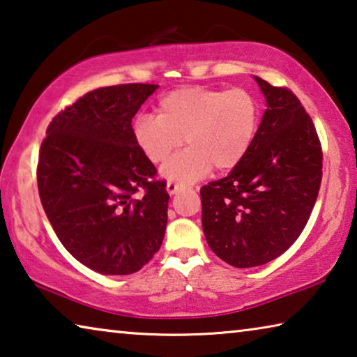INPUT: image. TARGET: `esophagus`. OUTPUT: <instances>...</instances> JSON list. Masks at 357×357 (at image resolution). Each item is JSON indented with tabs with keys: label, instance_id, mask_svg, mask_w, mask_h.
I'll list each match as a JSON object with an SVG mask.
<instances>
[{
	"label": "esophagus",
	"instance_id": "1",
	"mask_svg": "<svg viewBox=\"0 0 357 357\" xmlns=\"http://www.w3.org/2000/svg\"><path fill=\"white\" fill-rule=\"evenodd\" d=\"M166 188H167V193L169 195H175L180 188H182V185L177 183V182H167Z\"/></svg>",
	"mask_w": 357,
	"mask_h": 357
}]
</instances>
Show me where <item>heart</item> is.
Returning <instances> with one entry per match:
<instances>
[{
	"mask_svg": "<svg viewBox=\"0 0 357 357\" xmlns=\"http://www.w3.org/2000/svg\"><path fill=\"white\" fill-rule=\"evenodd\" d=\"M158 116L139 114L132 126L137 145L161 164L185 142L188 148L162 167L183 183L196 182L213 166L231 171L248 156L260 124V105L243 87H178L160 98Z\"/></svg>",
	"mask_w": 357,
	"mask_h": 357,
	"instance_id": "obj_1",
	"label": "heart"
}]
</instances>
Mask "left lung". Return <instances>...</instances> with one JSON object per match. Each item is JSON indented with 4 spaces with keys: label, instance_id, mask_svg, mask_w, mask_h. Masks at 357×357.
Here are the masks:
<instances>
[{
    "label": "left lung",
    "instance_id": "1",
    "mask_svg": "<svg viewBox=\"0 0 357 357\" xmlns=\"http://www.w3.org/2000/svg\"><path fill=\"white\" fill-rule=\"evenodd\" d=\"M266 98L244 161L201 188L202 229L218 259L250 268L282 255L303 231L322 180V146L298 97L255 76Z\"/></svg>",
    "mask_w": 357,
    "mask_h": 357
}]
</instances>
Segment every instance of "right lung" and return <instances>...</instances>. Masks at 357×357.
<instances>
[{
	"label": "right lung",
	"instance_id": "add662e5",
	"mask_svg": "<svg viewBox=\"0 0 357 357\" xmlns=\"http://www.w3.org/2000/svg\"><path fill=\"white\" fill-rule=\"evenodd\" d=\"M158 84L98 87L49 123L40 148V199L60 243L102 274L139 271L160 250L166 180L144 155L132 118Z\"/></svg>",
	"mask_w": 357,
	"mask_h": 357
}]
</instances>
